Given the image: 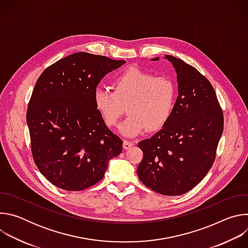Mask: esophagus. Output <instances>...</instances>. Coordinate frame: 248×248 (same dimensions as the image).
<instances>
[{"label": "esophagus", "mask_w": 248, "mask_h": 248, "mask_svg": "<svg viewBox=\"0 0 248 248\" xmlns=\"http://www.w3.org/2000/svg\"><path fill=\"white\" fill-rule=\"evenodd\" d=\"M134 145V142L133 141H130V140H124V149H129L131 146Z\"/></svg>", "instance_id": "esophagus-1"}]
</instances>
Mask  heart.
<instances>
[{
  "instance_id": "b5f03b06",
  "label": "heart",
  "mask_w": 248,
  "mask_h": 248,
  "mask_svg": "<svg viewBox=\"0 0 248 248\" xmlns=\"http://www.w3.org/2000/svg\"><path fill=\"white\" fill-rule=\"evenodd\" d=\"M113 91L98 87L94 106L105 124L118 126L126 106L128 118L121 125L127 136L146 129L157 131L170 121L176 101V86L167 77H157L139 68L125 69L112 81Z\"/></svg>"
}]
</instances>
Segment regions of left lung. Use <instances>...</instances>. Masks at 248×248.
Returning <instances> with one entry per match:
<instances>
[{
	"instance_id": "left-lung-1",
	"label": "left lung",
	"mask_w": 248,
	"mask_h": 248,
	"mask_svg": "<svg viewBox=\"0 0 248 248\" xmlns=\"http://www.w3.org/2000/svg\"><path fill=\"white\" fill-rule=\"evenodd\" d=\"M165 58L178 75L179 96L168 124L138 143L143 158L137 174L148 188L173 196L196 186L214 164L224 114L213 86L202 74L181 59Z\"/></svg>"
}]
</instances>
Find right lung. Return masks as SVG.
I'll return each instance as SVG.
<instances>
[{"label": "right lung", "instance_id": "right-lung-1", "mask_svg": "<svg viewBox=\"0 0 248 248\" xmlns=\"http://www.w3.org/2000/svg\"><path fill=\"white\" fill-rule=\"evenodd\" d=\"M125 62L85 52L48 66L32 91L26 122L33 160L54 186L80 191L99 183L123 140L105 124L93 95L101 79Z\"/></svg>", "mask_w": 248, "mask_h": 248}]
</instances>
